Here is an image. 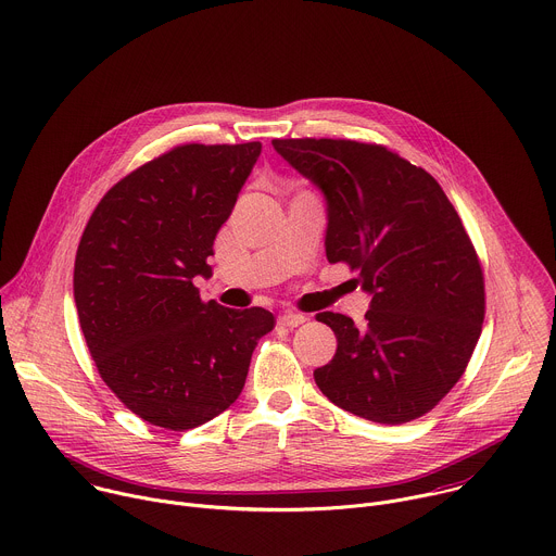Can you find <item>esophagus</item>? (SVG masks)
I'll use <instances>...</instances> for the list:
<instances>
[{
    "label": "esophagus",
    "mask_w": 556,
    "mask_h": 556,
    "mask_svg": "<svg viewBox=\"0 0 556 556\" xmlns=\"http://www.w3.org/2000/svg\"><path fill=\"white\" fill-rule=\"evenodd\" d=\"M304 321H306V317L300 315V313H282V315L278 317V324H280V326H287V328H295V326H300V324H304Z\"/></svg>",
    "instance_id": "esophagus-1"
}]
</instances>
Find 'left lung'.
I'll use <instances>...</instances> for the list:
<instances>
[{"mask_svg":"<svg viewBox=\"0 0 556 556\" xmlns=\"http://www.w3.org/2000/svg\"><path fill=\"white\" fill-rule=\"evenodd\" d=\"M274 149L326 197L328 263L359 271L366 326L324 311L338 351L313 372L330 403L401 425L433 409L463 377L484 321V274L438 181L381 144L302 138Z\"/></svg>","mask_w":556,"mask_h":556,"instance_id":"left-lung-1","label":"left lung"}]
</instances>
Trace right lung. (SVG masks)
Listing matches in <instances>:
<instances>
[{
    "label": "right lung",
    "instance_id": "1",
    "mask_svg": "<svg viewBox=\"0 0 556 556\" xmlns=\"http://www.w3.org/2000/svg\"><path fill=\"white\" fill-rule=\"evenodd\" d=\"M261 142L181 144L147 162L91 212L74 300L102 381L142 420L184 431L241 394L276 319L261 306L203 302L194 278L250 177Z\"/></svg>",
    "mask_w": 556,
    "mask_h": 556
}]
</instances>
